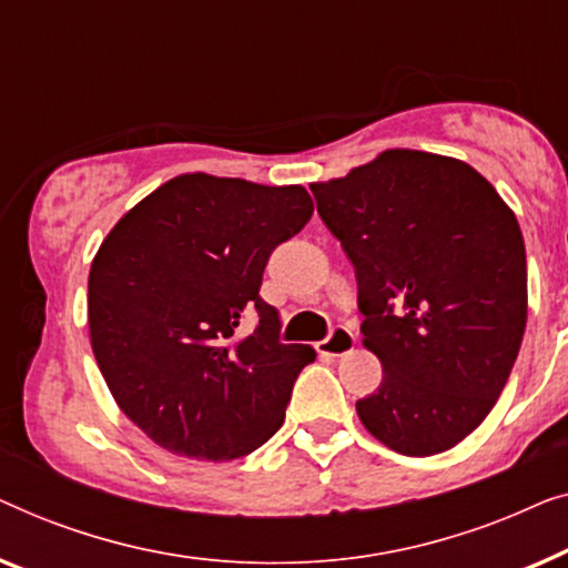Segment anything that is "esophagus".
<instances>
[{
    "label": "esophagus",
    "instance_id": "1",
    "mask_svg": "<svg viewBox=\"0 0 568 568\" xmlns=\"http://www.w3.org/2000/svg\"><path fill=\"white\" fill-rule=\"evenodd\" d=\"M353 347H355V334L345 329V326H337V329L329 334V339L318 342L316 353L322 357H342V355H347Z\"/></svg>",
    "mask_w": 568,
    "mask_h": 568
}]
</instances>
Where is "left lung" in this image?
Returning a JSON list of instances; mask_svg holds the SVG:
<instances>
[{
  "instance_id": "1",
  "label": "left lung",
  "mask_w": 568,
  "mask_h": 568,
  "mask_svg": "<svg viewBox=\"0 0 568 568\" xmlns=\"http://www.w3.org/2000/svg\"><path fill=\"white\" fill-rule=\"evenodd\" d=\"M357 277L378 390L355 404L375 440L425 458L481 425L505 388L527 322L520 223L460 159L386 149L311 185Z\"/></svg>"
}]
</instances>
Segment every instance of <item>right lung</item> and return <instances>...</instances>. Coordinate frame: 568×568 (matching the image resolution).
<instances>
[{
    "label": "right lung",
    "mask_w": 568,
    "mask_h": 568,
    "mask_svg": "<svg viewBox=\"0 0 568 568\" xmlns=\"http://www.w3.org/2000/svg\"><path fill=\"white\" fill-rule=\"evenodd\" d=\"M311 213L301 185L187 172L102 239L87 283L92 353L115 404L159 447L234 460L281 429L293 381L316 353L281 345L260 285L270 252ZM252 310L261 324L242 335Z\"/></svg>",
    "instance_id": "add662e5"
}]
</instances>
